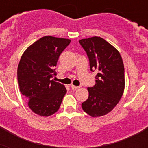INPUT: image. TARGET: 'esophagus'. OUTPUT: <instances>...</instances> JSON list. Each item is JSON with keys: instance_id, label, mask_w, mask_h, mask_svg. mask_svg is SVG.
Masks as SVG:
<instances>
[{"instance_id": "34e87169", "label": "esophagus", "mask_w": 148, "mask_h": 148, "mask_svg": "<svg viewBox=\"0 0 148 148\" xmlns=\"http://www.w3.org/2000/svg\"><path fill=\"white\" fill-rule=\"evenodd\" d=\"M71 88L72 90H77V89H78L79 87H78V86H74V85H73V84H72V85L71 86Z\"/></svg>"}]
</instances>
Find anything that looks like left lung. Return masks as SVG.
I'll use <instances>...</instances> for the list:
<instances>
[{"label":"left lung","mask_w":148,"mask_h":148,"mask_svg":"<svg viewBox=\"0 0 148 148\" xmlns=\"http://www.w3.org/2000/svg\"><path fill=\"white\" fill-rule=\"evenodd\" d=\"M89 59L91 71L97 72L96 83L88 88L89 96L81 107L93 117L107 114L114 108L124 90V67L114 47L100 37L79 40Z\"/></svg>","instance_id":"1"}]
</instances>
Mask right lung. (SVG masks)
Returning <instances> with one entry per match:
<instances>
[{
  "label": "right lung",
  "mask_w": 148,
  "mask_h": 148,
  "mask_svg": "<svg viewBox=\"0 0 148 148\" xmlns=\"http://www.w3.org/2000/svg\"><path fill=\"white\" fill-rule=\"evenodd\" d=\"M71 40L45 36L27 48L17 67L20 91L30 109L47 117L58 110L67 93L64 85L52 80L59 56Z\"/></svg>",
  "instance_id": "add662e5"
}]
</instances>
